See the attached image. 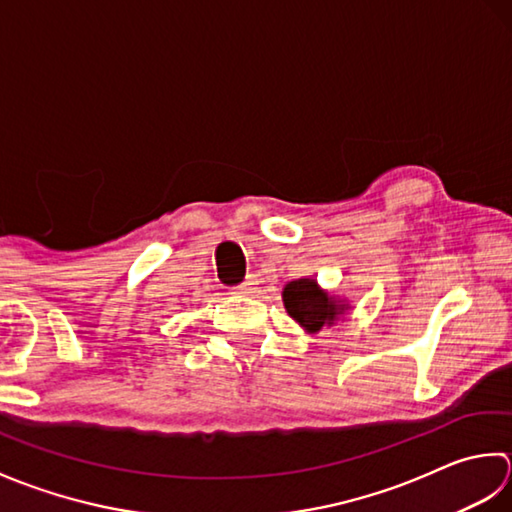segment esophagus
<instances>
[{"mask_svg":"<svg viewBox=\"0 0 512 512\" xmlns=\"http://www.w3.org/2000/svg\"><path fill=\"white\" fill-rule=\"evenodd\" d=\"M254 289H256V278L247 276L243 283H238V285L232 287V294L234 296H249V294H254Z\"/></svg>","mask_w":512,"mask_h":512,"instance_id":"esophagus-1","label":"esophagus"}]
</instances>
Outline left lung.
Masks as SVG:
<instances>
[{
	"mask_svg": "<svg viewBox=\"0 0 512 512\" xmlns=\"http://www.w3.org/2000/svg\"><path fill=\"white\" fill-rule=\"evenodd\" d=\"M283 300L287 314L309 331H320L325 325H331L344 309L342 305H336L325 291L318 289L316 280L309 278L289 283L283 291Z\"/></svg>",
	"mask_w": 512,
	"mask_h": 512,
	"instance_id": "obj_1",
	"label": "left lung"
}]
</instances>
